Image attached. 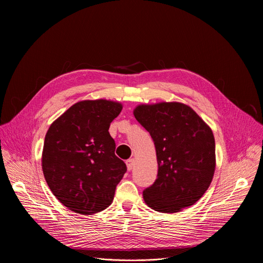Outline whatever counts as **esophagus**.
<instances>
[{
  "label": "esophagus",
  "mask_w": 263,
  "mask_h": 263,
  "mask_svg": "<svg viewBox=\"0 0 263 263\" xmlns=\"http://www.w3.org/2000/svg\"><path fill=\"white\" fill-rule=\"evenodd\" d=\"M126 164H127L128 171H131V170L134 167V160H133V159H129V160H127Z\"/></svg>",
  "instance_id": "34e87169"
}]
</instances>
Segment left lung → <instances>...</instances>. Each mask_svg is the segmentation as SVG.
Wrapping results in <instances>:
<instances>
[{
	"label": "left lung",
	"instance_id": "left-lung-1",
	"mask_svg": "<svg viewBox=\"0 0 263 263\" xmlns=\"http://www.w3.org/2000/svg\"><path fill=\"white\" fill-rule=\"evenodd\" d=\"M133 114L153 139L159 165L155 183L143 192L146 204L162 213L194 204L210 186L215 171L210 127L180 102L141 104Z\"/></svg>",
	"mask_w": 263,
	"mask_h": 263
}]
</instances>
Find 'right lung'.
Returning <instances> with one entry per match:
<instances>
[{
  "instance_id": "obj_1",
  "label": "right lung",
  "mask_w": 263,
  "mask_h": 263,
  "mask_svg": "<svg viewBox=\"0 0 263 263\" xmlns=\"http://www.w3.org/2000/svg\"><path fill=\"white\" fill-rule=\"evenodd\" d=\"M121 109L115 101H80L50 126L41 166L53 195L69 210L89 215L112 203L127 172L108 132Z\"/></svg>"
}]
</instances>
